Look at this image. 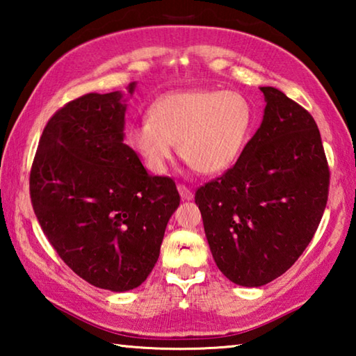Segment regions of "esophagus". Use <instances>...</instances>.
I'll return each instance as SVG.
<instances>
[{
    "instance_id": "obj_1",
    "label": "esophagus",
    "mask_w": 356,
    "mask_h": 356,
    "mask_svg": "<svg viewBox=\"0 0 356 356\" xmlns=\"http://www.w3.org/2000/svg\"><path fill=\"white\" fill-rule=\"evenodd\" d=\"M177 190H179V195H180V197H182V200H185V201L193 200V191L188 188V186L180 184V185H177Z\"/></svg>"
}]
</instances>
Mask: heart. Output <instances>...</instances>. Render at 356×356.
<instances>
[{
  "mask_svg": "<svg viewBox=\"0 0 356 356\" xmlns=\"http://www.w3.org/2000/svg\"><path fill=\"white\" fill-rule=\"evenodd\" d=\"M254 124V106L240 92L190 89L156 100L149 119L131 127L130 143L149 171L165 172L177 144L193 170L212 176L236 163Z\"/></svg>",
  "mask_w": 356,
  "mask_h": 356,
  "instance_id": "b5f03b06",
  "label": "heart"
}]
</instances>
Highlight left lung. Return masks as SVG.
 <instances>
[{
  "label": "left lung",
  "instance_id": "left-lung-1",
  "mask_svg": "<svg viewBox=\"0 0 356 356\" xmlns=\"http://www.w3.org/2000/svg\"><path fill=\"white\" fill-rule=\"evenodd\" d=\"M261 91V127L237 163L195 196L216 267L245 287L292 267L314 237L330 185L316 120L280 89Z\"/></svg>",
  "mask_w": 356,
  "mask_h": 356
}]
</instances>
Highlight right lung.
<instances>
[{
  "label": "right lung",
  "instance_id": "add662e5",
  "mask_svg": "<svg viewBox=\"0 0 356 356\" xmlns=\"http://www.w3.org/2000/svg\"><path fill=\"white\" fill-rule=\"evenodd\" d=\"M127 94H86L48 120L29 176L40 227L59 257L95 287L141 286L180 196L124 143Z\"/></svg>",
  "mask_w": 356,
  "mask_h": 356
}]
</instances>
